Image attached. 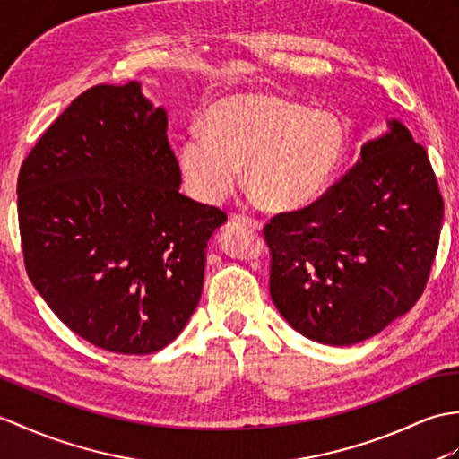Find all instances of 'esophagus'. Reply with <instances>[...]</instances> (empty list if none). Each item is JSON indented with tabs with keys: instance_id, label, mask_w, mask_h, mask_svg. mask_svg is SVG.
I'll list each match as a JSON object with an SVG mask.
<instances>
[{
	"instance_id": "34e87169",
	"label": "esophagus",
	"mask_w": 459,
	"mask_h": 459,
	"mask_svg": "<svg viewBox=\"0 0 459 459\" xmlns=\"http://www.w3.org/2000/svg\"><path fill=\"white\" fill-rule=\"evenodd\" d=\"M232 221H234V222H240V225H247V227L254 229V230H262V227H264L262 221L252 219V217H244V215H234Z\"/></svg>"
}]
</instances>
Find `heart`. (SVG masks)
Listing matches in <instances>:
<instances>
[{"mask_svg": "<svg viewBox=\"0 0 459 459\" xmlns=\"http://www.w3.org/2000/svg\"><path fill=\"white\" fill-rule=\"evenodd\" d=\"M348 152L344 121L275 93H232L209 105L205 133L191 131L179 148L186 186L219 204L244 168L248 195L272 212L299 211L334 184Z\"/></svg>", "mask_w": 459, "mask_h": 459, "instance_id": "1", "label": "heart"}]
</instances>
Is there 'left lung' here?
<instances>
[{
    "mask_svg": "<svg viewBox=\"0 0 459 459\" xmlns=\"http://www.w3.org/2000/svg\"><path fill=\"white\" fill-rule=\"evenodd\" d=\"M359 156L321 199L264 227L273 305L330 346L358 344L409 313L440 242L438 181L407 126L391 121Z\"/></svg>",
    "mask_w": 459,
    "mask_h": 459,
    "instance_id": "1",
    "label": "left lung"
}]
</instances>
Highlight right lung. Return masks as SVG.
<instances>
[{"label": "right lung", "instance_id": "add662e5", "mask_svg": "<svg viewBox=\"0 0 459 459\" xmlns=\"http://www.w3.org/2000/svg\"><path fill=\"white\" fill-rule=\"evenodd\" d=\"M168 115L141 83L93 85L39 138L17 179L29 280L74 334L152 354L204 290L207 242L227 212L179 194Z\"/></svg>", "mask_w": 459, "mask_h": 459}]
</instances>
